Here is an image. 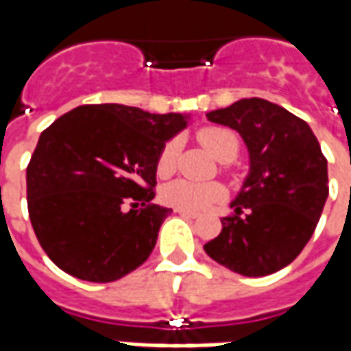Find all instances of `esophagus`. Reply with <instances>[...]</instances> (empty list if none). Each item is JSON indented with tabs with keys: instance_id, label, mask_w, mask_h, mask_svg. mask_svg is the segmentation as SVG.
I'll return each mask as SVG.
<instances>
[{
	"instance_id": "34e87169",
	"label": "esophagus",
	"mask_w": 351,
	"mask_h": 351,
	"mask_svg": "<svg viewBox=\"0 0 351 351\" xmlns=\"http://www.w3.org/2000/svg\"><path fill=\"white\" fill-rule=\"evenodd\" d=\"M176 213L182 214L186 218H197V213H191V210H184V208H176Z\"/></svg>"
}]
</instances>
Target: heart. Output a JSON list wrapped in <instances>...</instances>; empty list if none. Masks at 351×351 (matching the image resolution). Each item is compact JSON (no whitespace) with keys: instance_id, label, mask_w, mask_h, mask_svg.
I'll return each instance as SVG.
<instances>
[{"instance_id":"obj_1","label":"heart","mask_w":351,"mask_h":351,"mask_svg":"<svg viewBox=\"0 0 351 351\" xmlns=\"http://www.w3.org/2000/svg\"><path fill=\"white\" fill-rule=\"evenodd\" d=\"M197 138L199 143L220 161L235 160L237 154L241 150L239 137L231 130L220 128V125H206L203 130H199ZM178 150H180V143L176 138H171L161 146L158 161H156L158 175L169 176L175 171ZM161 195H163V201L169 205L184 208V210H191V213H199V210H205L206 206H210L216 201H220L223 197V188L216 182H193V180L178 178V180L169 182L163 188Z\"/></svg>"}]
</instances>
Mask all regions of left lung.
<instances>
[{"instance_id":"1","label":"left lung","mask_w":351,"mask_h":351,"mask_svg":"<svg viewBox=\"0 0 351 351\" xmlns=\"http://www.w3.org/2000/svg\"><path fill=\"white\" fill-rule=\"evenodd\" d=\"M243 137L250 173L221 233L205 244L216 263L243 276L284 269L306 246L329 195L327 160L301 118L271 101L250 97L208 112Z\"/></svg>"}]
</instances>
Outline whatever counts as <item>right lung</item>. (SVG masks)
Here are the masks:
<instances>
[{
    "instance_id": "right-lung-1",
    "label": "right lung",
    "mask_w": 351,
    "mask_h": 351,
    "mask_svg": "<svg viewBox=\"0 0 351 351\" xmlns=\"http://www.w3.org/2000/svg\"><path fill=\"white\" fill-rule=\"evenodd\" d=\"M190 116L82 105L43 131L26 171L37 241L75 278L114 282L145 263L173 213L154 205L161 146Z\"/></svg>"
}]
</instances>
